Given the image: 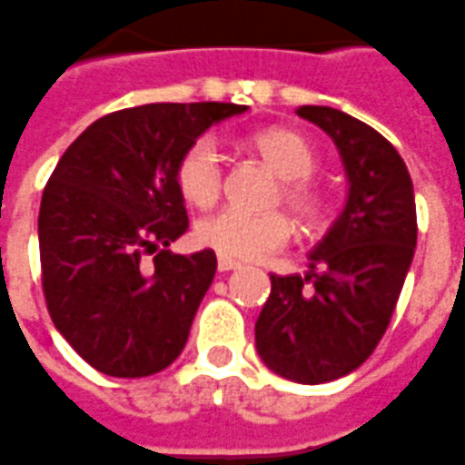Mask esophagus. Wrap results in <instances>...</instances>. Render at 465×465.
Returning <instances> with one entry per match:
<instances>
[{
  "label": "esophagus",
  "instance_id": "1",
  "mask_svg": "<svg viewBox=\"0 0 465 465\" xmlns=\"http://www.w3.org/2000/svg\"><path fill=\"white\" fill-rule=\"evenodd\" d=\"M240 262L235 260H228V257H218V272H230V270H237Z\"/></svg>",
  "mask_w": 465,
  "mask_h": 465
}]
</instances>
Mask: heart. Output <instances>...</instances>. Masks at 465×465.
Returning a JSON list of instances; mask_svg holds the SVG:
<instances>
[{
	"instance_id": "obj_1",
	"label": "heart",
	"mask_w": 465,
	"mask_h": 465,
	"mask_svg": "<svg viewBox=\"0 0 465 465\" xmlns=\"http://www.w3.org/2000/svg\"><path fill=\"white\" fill-rule=\"evenodd\" d=\"M250 145L262 161L280 175L274 191V205H284L304 230H320L327 218V198L310 181L317 171V153L302 135L287 128H267L250 138ZM225 165L215 138L203 135L193 141L175 165V185L185 203L195 208L215 205L223 193ZM290 220L282 213H240L223 210L218 215L200 220L195 240L228 260H262L287 245Z\"/></svg>"
}]
</instances>
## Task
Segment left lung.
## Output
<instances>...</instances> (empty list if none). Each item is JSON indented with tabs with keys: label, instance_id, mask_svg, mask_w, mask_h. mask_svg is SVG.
<instances>
[{
	"label": "left lung",
	"instance_id": "obj_1",
	"mask_svg": "<svg viewBox=\"0 0 465 465\" xmlns=\"http://www.w3.org/2000/svg\"><path fill=\"white\" fill-rule=\"evenodd\" d=\"M297 116L337 143L349 198L310 252V272L270 274L255 344L274 374L324 384L364 364L384 337L416 247V203L401 155L371 125L330 106Z\"/></svg>",
	"mask_w": 465,
	"mask_h": 465
}]
</instances>
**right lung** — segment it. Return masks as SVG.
Returning a JSON list of instances; mask_svg holds the SVG:
<instances>
[{"instance_id":"1","label":"right lung","mask_w":465,"mask_h":465,"mask_svg":"<svg viewBox=\"0 0 465 465\" xmlns=\"http://www.w3.org/2000/svg\"><path fill=\"white\" fill-rule=\"evenodd\" d=\"M245 108L203 101L114 111L56 163L39 208L44 300L54 327L101 374H158L185 347L218 260L213 250H168L188 230L175 165L215 121Z\"/></svg>"}]
</instances>
